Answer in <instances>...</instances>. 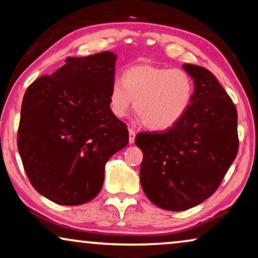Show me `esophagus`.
<instances>
[{"label":"esophagus","mask_w":258,"mask_h":258,"mask_svg":"<svg viewBox=\"0 0 258 258\" xmlns=\"http://www.w3.org/2000/svg\"><path fill=\"white\" fill-rule=\"evenodd\" d=\"M135 136H136L135 130L129 129V143L130 144H133L134 142H135Z\"/></svg>","instance_id":"34e87169"}]
</instances>
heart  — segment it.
<instances>
[{"label":"heart","instance_id":"b5f03b06","mask_svg":"<svg viewBox=\"0 0 258 258\" xmlns=\"http://www.w3.org/2000/svg\"><path fill=\"white\" fill-rule=\"evenodd\" d=\"M195 83L185 70L153 64L130 67L123 81L115 79L109 91V108L123 117L135 102V111L151 130H167L184 117L192 102Z\"/></svg>","mask_w":258,"mask_h":258}]
</instances>
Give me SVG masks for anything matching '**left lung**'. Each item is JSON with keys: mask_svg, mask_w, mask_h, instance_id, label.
Returning <instances> with one entry per match:
<instances>
[{"mask_svg": "<svg viewBox=\"0 0 258 258\" xmlns=\"http://www.w3.org/2000/svg\"><path fill=\"white\" fill-rule=\"evenodd\" d=\"M195 83L192 102L167 132L140 133V179L150 202L183 211L220 186L238 151L237 110L216 77L203 67L183 64Z\"/></svg>", "mask_w": 258, "mask_h": 258, "instance_id": "8db88e82", "label": "left lung"}]
</instances>
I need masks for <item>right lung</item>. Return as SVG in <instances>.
<instances>
[{"label":"right lung","instance_id":"obj_1","mask_svg":"<svg viewBox=\"0 0 258 258\" xmlns=\"http://www.w3.org/2000/svg\"><path fill=\"white\" fill-rule=\"evenodd\" d=\"M117 55L68 57L24 94L17 148L31 185L61 206H80L103 185L109 158L129 142L109 91Z\"/></svg>","mask_w":258,"mask_h":258}]
</instances>
